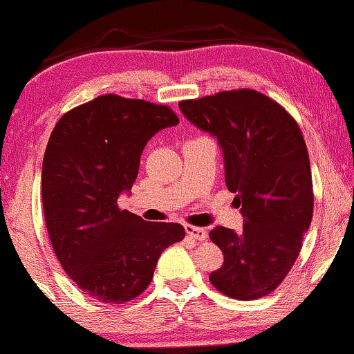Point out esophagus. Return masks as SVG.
I'll use <instances>...</instances> for the list:
<instances>
[{
    "label": "esophagus",
    "mask_w": 354,
    "mask_h": 354,
    "mask_svg": "<svg viewBox=\"0 0 354 354\" xmlns=\"http://www.w3.org/2000/svg\"><path fill=\"white\" fill-rule=\"evenodd\" d=\"M185 230L186 234L191 236V239L194 240H205L207 239V232H205L204 229H201V227H194V225H185Z\"/></svg>",
    "instance_id": "obj_1"
}]
</instances>
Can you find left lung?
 <instances>
[{"label":"left lung","mask_w":354,"mask_h":354,"mask_svg":"<svg viewBox=\"0 0 354 354\" xmlns=\"http://www.w3.org/2000/svg\"><path fill=\"white\" fill-rule=\"evenodd\" d=\"M180 111L217 138L225 185L241 203L243 230L217 225L209 232L223 253L210 283L239 301L268 296L296 263L314 214L301 129L284 107L254 89L181 101Z\"/></svg>","instance_id":"1"}]
</instances>
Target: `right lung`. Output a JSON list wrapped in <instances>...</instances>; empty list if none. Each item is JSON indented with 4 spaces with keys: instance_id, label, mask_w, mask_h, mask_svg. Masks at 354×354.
Instances as JSON below:
<instances>
[{
    "instance_id": "obj_1",
    "label": "right lung",
    "mask_w": 354,
    "mask_h": 354,
    "mask_svg": "<svg viewBox=\"0 0 354 354\" xmlns=\"http://www.w3.org/2000/svg\"><path fill=\"white\" fill-rule=\"evenodd\" d=\"M180 124L167 106L115 95L66 113L42 163V204L58 261L89 297L122 304L149 288L160 254L185 227L118 207L136 183L147 142Z\"/></svg>"
}]
</instances>
